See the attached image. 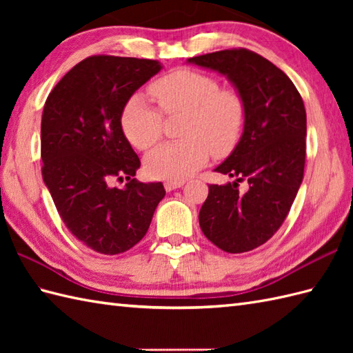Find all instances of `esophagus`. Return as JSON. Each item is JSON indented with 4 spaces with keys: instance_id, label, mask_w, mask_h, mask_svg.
I'll return each instance as SVG.
<instances>
[{
    "instance_id": "1",
    "label": "esophagus",
    "mask_w": 353,
    "mask_h": 353,
    "mask_svg": "<svg viewBox=\"0 0 353 353\" xmlns=\"http://www.w3.org/2000/svg\"><path fill=\"white\" fill-rule=\"evenodd\" d=\"M183 185H185L183 181H167L165 182V190L172 191V190L181 188V186H183Z\"/></svg>"
}]
</instances>
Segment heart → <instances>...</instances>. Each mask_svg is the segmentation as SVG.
Wrapping results in <instances>:
<instances>
[{
    "label": "heart",
    "instance_id": "1",
    "mask_svg": "<svg viewBox=\"0 0 353 353\" xmlns=\"http://www.w3.org/2000/svg\"><path fill=\"white\" fill-rule=\"evenodd\" d=\"M148 92L165 115L183 114V141L167 142L147 157L150 176L183 181L203 167L209 154H229L243 137L247 106L235 88L220 86L209 74L176 70L154 80ZM123 133L133 147L150 150L163 133V115L142 95H132L119 117Z\"/></svg>",
    "mask_w": 353,
    "mask_h": 353
}]
</instances>
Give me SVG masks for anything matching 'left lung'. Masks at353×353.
Listing matches in <instances>:
<instances>
[{
    "mask_svg": "<svg viewBox=\"0 0 353 353\" xmlns=\"http://www.w3.org/2000/svg\"><path fill=\"white\" fill-rule=\"evenodd\" d=\"M188 62L228 76L245 100L243 137L215 168L235 182L209 185L199 221L205 236L223 252H250L282 226L301 188L305 104L287 74L247 48L209 52ZM241 181L250 183L245 193L237 188Z\"/></svg>",
    "mask_w": 353,
    "mask_h": 353,
    "instance_id": "8db88e82",
    "label": "left lung"
}]
</instances>
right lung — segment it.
Wrapping results in <instances>:
<instances>
[{
    "label": "right lung",
    "mask_w": 353,
    "mask_h": 353,
    "mask_svg": "<svg viewBox=\"0 0 353 353\" xmlns=\"http://www.w3.org/2000/svg\"><path fill=\"white\" fill-rule=\"evenodd\" d=\"M161 71L152 59L91 56L52 88L41 123L42 177L65 226L97 253L138 244L165 196L134 179L141 161L119 117L138 88ZM126 181L123 189L114 181Z\"/></svg>",
    "instance_id": "add662e5"
}]
</instances>
